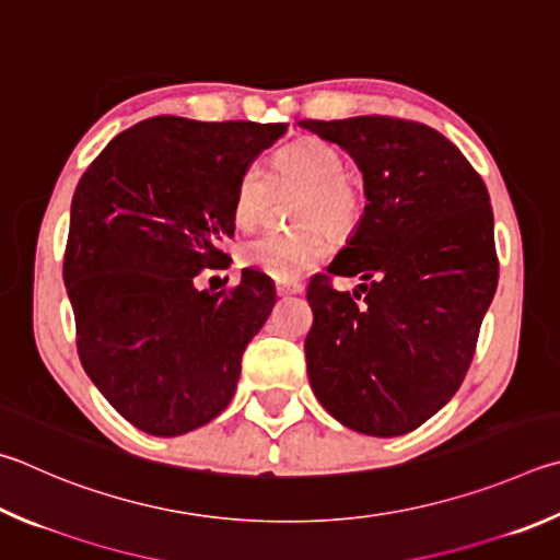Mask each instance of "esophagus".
Segmentation results:
<instances>
[{
	"label": "esophagus",
	"mask_w": 560,
	"mask_h": 560,
	"mask_svg": "<svg viewBox=\"0 0 560 560\" xmlns=\"http://www.w3.org/2000/svg\"><path fill=\"white\" fill-rule=\"evenodd\" d=\"M277 293H279V296H296V293H303V287H301V283H283V281H279L277 283Z\"/></svg>",
	"instance_id": "obj_1"
}]
</instances>
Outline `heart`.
<instances>
[{
  "instance_id": "b5f03b06",
  "label": "heart",
  "mask_w": 560,
  "mask_h": 560,
  "mask_svg": "<svg viewBox=\"0 0 560 560\" xmlns=\"http://www.w3.org/2000/svg\"><path fill=\"white\" fill-rule=\"evenodd\" d=\"M273 186L281 190H303L296 206L301 230H271L247 240L240 247V261L277 281H296L328 257L332 237H345L358 228L364 212V188L358 174L345 168V159L332 144L320 139H303L279 149L271 159V174L259 164H249L240 174L232 218L237 228L252 230L267 215Z\"/></svg>"
}]
</instances>
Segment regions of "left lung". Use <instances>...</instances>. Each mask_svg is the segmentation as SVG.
I'll list each match as a JSON object with an SVG mask.
<instances>
[{
	"label": "left lung",
	"instance_id": "1",
	"mask_svg": "<svg viewBox=\"0 0 560 560\" xmlns=\"http://www.w3.org/2000/svg\"><path fill=\"white\" fill-rule=\"evenodd\" d=\"M299 125L348 151L368 198L328 267L362 283L335 291L320 273L308 287L313 328L303 348L313 394L352 431L409 433L460 389L494 299L490 192L460 149L419 121L368 115Z\"/></svg>",
	"mask_w": 560,
	"mask_h": 560
}]
</instances>
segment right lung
Wrapping results in <instances>:
<instances>
[{
  "label": "right lung",
  "instance_id": "add662e5",
  "mask_svg": "<svg viewBox=\"0 0 560 560\" xmlns=\"http://www.w3.org/2000/svg\"><path fill=\"white\" fill-rule=\"evenodd\" d=\"M287 125L151 117L121 131L80 178L63 257L83 370L149 435H183L228 409L242 352L277 303L267 273L196 289L225 269L240 174Z\"/></svg>",
  "mask_w": 560,
  "mask_h": 560
}]
</instances>
